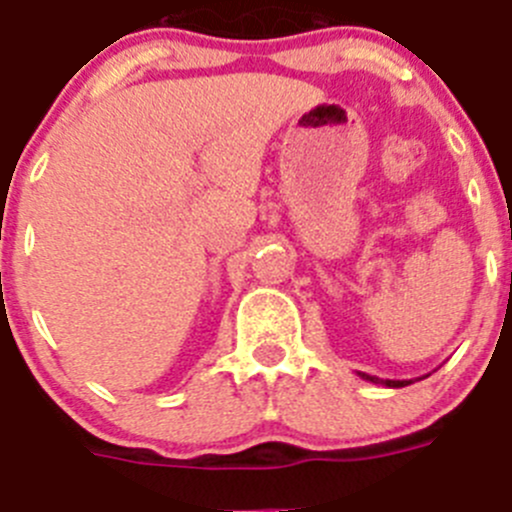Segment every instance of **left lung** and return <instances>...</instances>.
I'll use <instances>...</instances> for the list:
<instances>
[{
  "instance_id": "left-lung-1",
  "label": "left lung",
  "mask_w": 512,
  "mask_h": 512,
  "mask_svg": "<svg viewBox=\"0 0 512 512\" xmlns=\"http://www.w3.org/2000/svg\"><path fill=\"white\" fill-rule=\"evenodd\" d=\"M357 375L367 382H375V385H385V388H405V385H411L413 382V380H380V377L367 375V372H357Z\"/></svg>"
}]
</instances>
